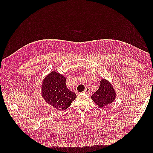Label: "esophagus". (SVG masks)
I'll list each match as a JSON object with an SVG mask.
<instances>
[{
	"label": "esophagus",
	"mask_w": 153,
	"mask_h": 153,
	"mask_svg": "<svg viewBox=\"0 0 153 153\" xmlns=\"http://www.w3.org/2000/svg\"><path fill=\"white\" fill-rule=\"evenodd\" d=\"M84 93H86V94H88V95H89V94L90 93V89L89 88V87H86L85 91H84Z\"/></svg>",
	"instance_id": "esophagus-1"
}]
</instances>
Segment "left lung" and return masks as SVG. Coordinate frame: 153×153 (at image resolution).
Returning <instances> with one entry per match:
<instances>
[{
  "instance_id": "1",
  "label": "left lung",
  "mask_w": 153,
  "mask_h": 153,
  "mask_svg": "<svg viewBox=\"0 0 153 153\" xmlns=\"http://www.w3.org/2000/svg\"><path fill=\"white\" fill-rule=\"evenodd\" d=\"M116 95L112 84L108 79L103 78L100 80L99 89L91 96V99L97 106L103 108L114 101Z\"/></svg>"
}]
</instances>
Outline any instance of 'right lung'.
Segmentation results:
<instances>
[{
  "mask_svg": "<svg viewBox=\"0 0 153 153\" xmlns=\"http://www.w3.org/2000/svg\"><path fill=\"white\" fill-rule=\"evenodd\" d=\"M66 77L53 70L44 77L41 84V97L48 105L62 111L76 98V94L68 88Z\"/></svg>",
  "mask_w": 153,
  "mask_h": 153,
  "instance_id": "add662e5",
  "label": "right lung"
}]
</instances>
